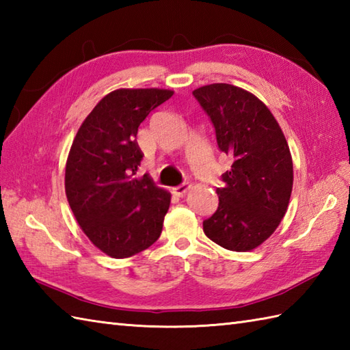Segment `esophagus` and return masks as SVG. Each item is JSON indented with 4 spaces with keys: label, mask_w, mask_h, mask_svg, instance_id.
<instances>
[{
    "label": "esophagus",
    "mask_w": 350,
    "mask_h": 350,
    "mask_svg": "<svg viewBox=\"0 0 350 350\" xmlns=\"http://www.w3.org/2000/svg\"><path fill=\"white\" fill-rule=\"evenodd\" d=\"M189 189H191V185L189 183H183V185H179V187L173 188V194L177 196V197H183Z\"/></svg>",
    "instance_id": "1"
}]
</instances>
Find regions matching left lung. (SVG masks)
Returning <instances> with one entry per match:
<instances>
[{"mask_svg":"<svg viewBox=\"0 0 350 350\" xmlns=\"http://www.w3.org/2000/svg\"><path fill=\"white\" fill-rule=\"evenodd\" d=\"M211 117L221 152L232 159L217 188L218 209L204 234L230 251H251L269 237L287 212L293 162L278 122L254 94L232 84L192 92Z\"/></svg>","mask_w":350,"mask_h":350,"instance_id":"1","label":"left lung"}]
</instances>
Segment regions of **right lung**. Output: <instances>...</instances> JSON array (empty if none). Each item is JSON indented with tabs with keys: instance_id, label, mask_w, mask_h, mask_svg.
<instances>
[{
	"instance_id": "add662e5",
	"label": "right lung",
	"mask_w": 350,
	"mask_h": 350,
	"mask_svg": "<svg viewBox=\"0 0 350 350\" xmlns=\"http://www.w3.org/2000/svg\"><path fill=\"white\" fill-rule=\"evenodd\" d=\"M174 92L120 88L93 108L81 124L66 162L64 188L79 227L96 248L126 258L153 245L162 232L170 192L144 174L138 126Z\"/></svg>"
}]
</instances>
